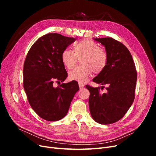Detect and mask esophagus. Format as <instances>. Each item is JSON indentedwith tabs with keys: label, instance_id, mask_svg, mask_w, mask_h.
<instances>
[{
	"label": "esophagus",
	"instance_id": "1",
	"mask_svg": "<svg viewBox=\"0 0 156 156\" xmlns=\"http://www.w3.org/2000/svg\"><path fill=\"white\" fill-rule=\"evenodd\" d=\"M78 85H79V87H80V89H81V88H83L84 87V86H85L83 83H79Z\"/></svg>",
	"mask_w": 156,
	"mask_h": 156
}]
</instances>
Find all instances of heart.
Returning <instances> with one entry per match:
<instances>
[{
	"mask_svg": "<svg viewBox=\"0 0 156 156\" xmlns=\"http://www.w3.org/2000/svg\"><path fill=\"white\" fill-rule=\"evenodd\" d=\"M81 59V66L69 73L71 80L85 83L89 79L94 71L101 72L108 62V54L105 49L99 46L94 41L85 39L74 45V51L69 48L63 51L61 59L64 65L68 69L75 66L78 58Z\"/></svg>",
	"mask_w": 156,
	"mask_h": 156,
	"instance_id": "b5f03b06",
	"label": "heart"
}]
</instances>
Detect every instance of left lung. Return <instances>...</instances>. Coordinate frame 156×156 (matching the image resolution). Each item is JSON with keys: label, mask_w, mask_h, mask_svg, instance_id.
I'll list each match as a JSON object with an SVG mask.
<instances>
[{"label": "left lung", "mask_w": 156, "mask_h": 156, "mask_svg": "<svg viewBox=\"0 0 156 156\" xmlns=\"http://www.w3.org/2000/svg\"><path fill=\"white\" fill-rule=\"evenodd\" d=\"M94 40L105 47L108 59L93 81L108 87L102 93L99 87L86 85L90 92L89 109L98 123L109 125L121 119L133 104L137 73L132 55L122 43L111 37Z\"/></svg>", "instance_id": "8db88e82"}]
</instances>
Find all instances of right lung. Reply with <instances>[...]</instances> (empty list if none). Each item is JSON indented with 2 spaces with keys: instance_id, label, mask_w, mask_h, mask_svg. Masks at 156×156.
Wrapping results in <instances>:
<instances>
[{
  "instance_id": "1",
  "label": "right lung",
  "mask_w": 156,
  "mask_h": 156,
  "mask_svg": "<svg viewBox=\"0 0 156 156\" xmlns=\"http://www.w3.org/2000/svg\"><path fill=\"white\" fill-rule=\"evenodd\" d=\"M76 38L58 34L39 38L29 50L23 68V87L32 109L41 118L56 121L66 115L74 95L78 91L75 82L62 83L68 76L62 61L64 49Z\"/></svg>"
}]
</instances>
